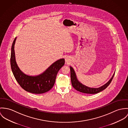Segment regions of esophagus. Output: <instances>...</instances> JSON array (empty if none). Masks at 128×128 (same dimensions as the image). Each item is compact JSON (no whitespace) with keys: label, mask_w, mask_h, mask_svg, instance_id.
<instances>
[{"label":"esophagus","mask_w":128,"mask_h":128,"mask_svg":"<svg viewBox=\"0 0 128 128\" xmlns=\"http://www.w3.org/2000/svg\"><path fill=\"white\" fill-rule=\"evenodd\" d=\"M65 62H66V63H69V62H70V58L68 57H66V58H65Z\"/></svg>","instance_id":"obj_1"}]
</instances>
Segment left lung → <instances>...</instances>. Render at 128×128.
<instances>
[{"label": "left lung", "instance_id": "1", "mask_svg": "<svg viewBox=\"0 0 128 128\" xmlns=\"http://www.w3.org/2000/svg\"><path fill=\"white\" fill-rule=\"evenodd\" d=\"M70 68L71 71V83L72 87L77 91L86 94H96L105 89L112 82L115 74L114 72L110 79L104 85H102L98 88H92L88 87L81 83L78 79L76 72L73 68L70 66Z\"/></svg>", "mask_w": 128, "mask_h": 128}]
</instances>
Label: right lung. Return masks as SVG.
Masks as SVG:
<instances>
[{
    "label": "right lung",
    "instance_id": "right-lung-1",
    "mask_svg": "<svg viewBox=\"0 0 128 128\" xmlns=\"http://www.w3.org/2000/svg\"><path fill=\"white\" fill-rule=\"evenodd\" d=\"M16 38L12 44L10 58L11 69L16 80L24 90L31 93L43 94L50 91L54 84L57 72L65 64V59L56 61L41 74H26L20 70L16 60L14 48Z\"/></svg>",
    "mask_w": 128,
    "mask_h": 128
}]
</instances>
